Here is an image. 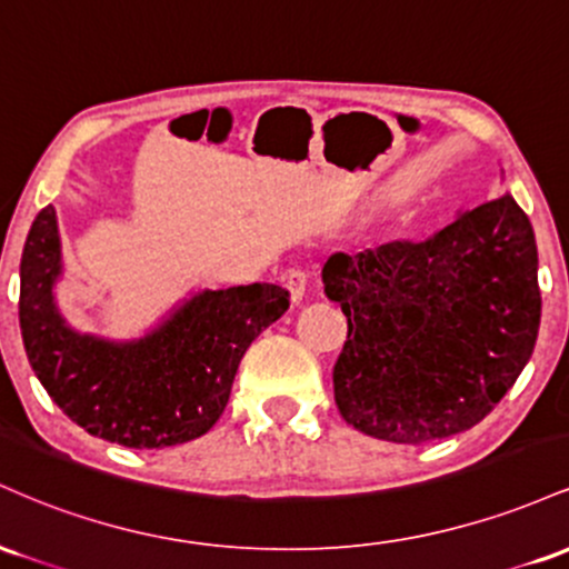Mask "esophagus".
Wrapping results in <instances>:
<instances>
[{"label":"esophagus","mask_w":569,"mask_h":569,"mask_svg":"<svg viewBox=\"0 0 569 569\" xmlns=\"http://www.w3.org/2000/svg\"><path fill=\"white\" fill-rule=\"evenodd\" d=\"M307 270H302V267H297V270H291L289 276H286V289H289L291 299L293 302H302L305 291H307Z\"/></svg>","instance_id":"obj_1"}]
</instances>
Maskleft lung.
<instances>
[{
  "mask_svg": "<svg viewBox=\"0 0 569 569\" xmlns=\"http://www.w3.org/2000/svg\"><path fill=\"white\" fill-rule=\"evenodd\" d=\"M323 283L348 318L331 371L337 409L375 439L417 447L473 428L538 339V246L511 194L420 243L335 253Z\"/></svg>",
  "mask_w": 569,
  "mask_h": 569,
  "instance_id": "8db88e82",
  "label": "left lung"
}]
</instances>
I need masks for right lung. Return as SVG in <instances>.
<instances>
[{"mask_svg": "<svg viewBox=\"0 0 569 569\" xmlns=\"http://www.w3.org/2000/svg\"><path fill=\"white\" fill-rule=\"evenodd\" d=\"M61 272L56 208L37 213L21 257V337L37 380L71 422L130 449H166L208 433L230 401L248 345L289 310L272 283L202 291L130 345L67 329L53 305Z\"/></svg>", "mask_w": 569, "mask_h": 569, "instance_id": "right-lung-1", "label": "right lung"}]
</instances>
